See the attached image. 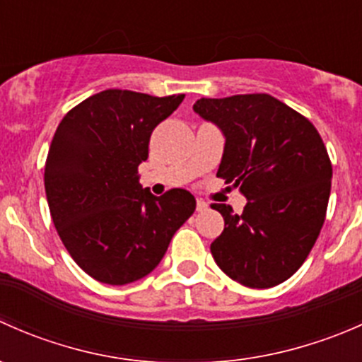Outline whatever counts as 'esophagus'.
Instances as JSON below:
<instances>
[{
  "mask_svg": "<svg viewBox=\"0 0 362 362\" xmlns=\"http://www.w3.org/2000/svg\"><path fill=\"white\" fill-rule=\"evenodd\" d=\"M196 210H198V211H206L208 210V203L203 202V199H198V202H196Z\"/></svg>",
  "mask_w": 362,
  "mask_h": 362,
  "instance_id": "obj_1",
  "label": "esophagus"
}]
</instances>
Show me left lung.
<instances>
[{
    "instance_id": "obj_1",
    "label": "left lung",
    "mask_w": 362,
    "mask_h": 362,
    "mask_svg": "<svg viewBox=\"0 0 362 362\" xmlns=\"http://www.w3.org/2000/svg\"><path fill=\"white\" fill-rule=\"evenodd\" d=\"M192 108L226 136L217 177L247 198L242 215L211 204L224 217V231L210 245L215 262L252 289L286 282L326 218L333 166L319 131L269 94L202 98Z\"/></svg>"
}]
</instances>
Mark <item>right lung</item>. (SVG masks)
<instances>
[{
    "mask_svg": "<svg viewBox=\"0 0 362 362\" xmlns=\"http://www.w3.org/2000/svg\"><path fill=\"white\" fill-rule=\"evenodd\" d=\"M184 98L107 89L57 126L45 160L49 210L73 261L98 282L144 279L194 214L196 199L185 189L158 198L138 182L152 131Z\"/></svg>",
    "mask_w": 362,
    "mask_h": 362,
    "instance_id": "right-lung-1",
    "label": "right lung"
}]
</instances>
